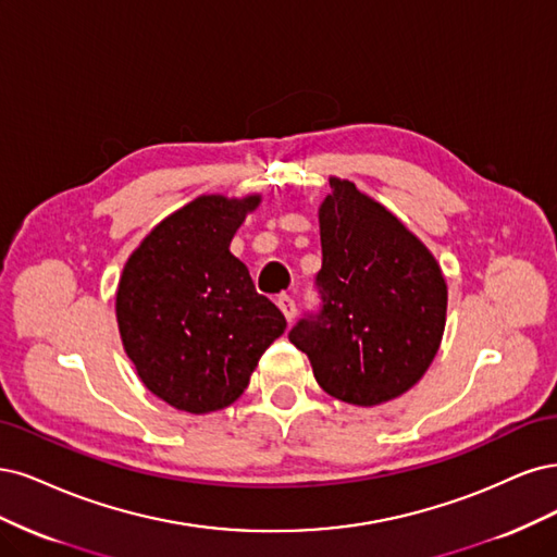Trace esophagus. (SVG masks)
Here are the masks:
<instances>
[{"instance_id":"esophagus-1","label":"esophagus","mask_w":557,"mask_h":557,"mask_svg":"<svg viewBox=\"0 0 557 557\" xmlns=\"http://www.w3.org/2000/svg\"><path fill=\"white\" fill-rule=\"evenodd\" d=\"M277 308L282 310L284 319L292 324L294 317H296V302H294V298H292L289 294H280V296H277Z\"/></svg>"}]
</instances>
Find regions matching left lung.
<instances>
[{
  "label": "left lung",
  "instance_id": "left-lung-1",
  "mask_svg": "<svg viewBox=\"0 0 557 557\" xmlns=\"http://www.w3.org/2000/svg\"><path fill=\"white\" fill-rule=\"evenodd\" d=\"M319 208L321 310L289 331L329 396L372 407L403 396L433 363L446 282L430 249L382 203L331 177Z\"/></svg>",
  "mask_w": 557,
  "mask_h": 557
}]
</instances>
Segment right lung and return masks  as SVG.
<instances>
[{"label":"right lung","instance_id":"right-lung-1","mask_svg":"<svg viewBox=\"0 0 557 557\" xmlns=\"http://www.w3.org/2000/svg\"><path fill=\"white\" fill-rule=\"evenodd\" d=\"M261 196H199L159 222L117 284L122 345L140 382L189 414L236 403L286 319L257 294L231 238Z\"/></svg>","mask_w":557,"mask_h":557}]
</instances>
